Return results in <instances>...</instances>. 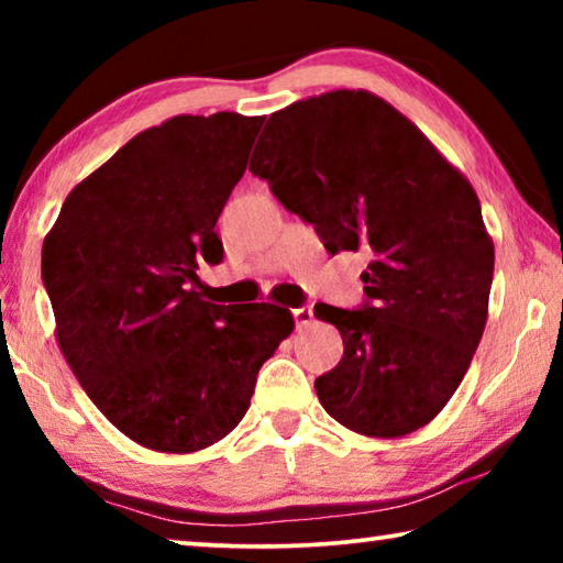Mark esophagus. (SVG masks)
<instances>
[{"label":"esophagus","mask_w":563,"mask_h":563,"mask_svg":"<svg viewBox=\"0 0 563 563\" xmlns=\"http://www.w3.org/2000/svg\"><path fill=\"white\" fill-rule=\"evenodd\" d=\"M292 318H295V325L298 328H308L312 320H316V316H312V308L310 305H300V308L292 310Z\"/></svg>","instance_id":"obj_1"}]
</instances>
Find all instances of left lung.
I'll use <instances>...</instances> for the list:
<instances>
[{
    "label": "left lung",
    "instance_id": "left-lung-1",
    "mask_svg": "<svg viewBox=\"0 0 563 563\" xmlns=\"http://www.w3.org/2000/svg\"><path fill=\"white\" fill-rule=\"evenodd\" d=\"M251 170L328 253L369 258L357 310L316 305L345 345L316 379L325 412L367 437L432 422L487 325L494 245L470 180L387 101L347 89L271 113Z\"/></svg>",
    "mask_w": 563,
    "mask_h": 563
}]
</instances>
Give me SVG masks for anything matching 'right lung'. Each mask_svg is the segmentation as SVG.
<instances>
[{"mask_svg": "<svg viewBox=\"0 0 563 563\" xmlns=\"http://www.w3.org/2000/svg\"><path fill=\"white\" fill-rule=\"evenodd\" d=\"M263 121L218 111L141 131L66 196L44 238L64 357L103 417L148 450L223 440L292 332L285 308L198 292V265L223 261L213 228Z\"/></svg>", "mask_w": 563, "mask_h": 563, "instance_id": "1", "label": "right lung"}]
</instances>
